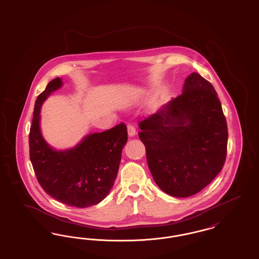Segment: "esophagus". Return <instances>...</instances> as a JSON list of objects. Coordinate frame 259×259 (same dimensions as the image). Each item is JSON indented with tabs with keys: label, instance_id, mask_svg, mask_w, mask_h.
I'll list each match as a JSON object with an SVG mask.
<instances>
[{
	"label": "esophagus",
	"instance_id": "1",
	"mask_svg": "<svg viewBox=\"0 0 259 259\" xmlns=\"http://www.w3.org/2000/svg\"><path fill=\"white\" fill-rule=\"evenodd\" d=\"M127 132H128V136L130 137V138H133V137H135L136 136V129L135 127L133 126V125H131V124H129L128 126H127Z\"/></svg>",
	"mask_w": 259,
	"mask_h": 259
}]
</instances>
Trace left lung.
Here are the masks:
<instances>
[{"label": "left lung", "instance_id": "8db88e82", "mask_svg": "<svg viewBox=\"0 0 259 259\" xmlns=\"http://www.w3.org/2000/svg\"><path fill=\"white\" fill-rule=\"evenodd\" d=\"M155 184L172 197L192 196L222 171L227 124L213 87L197 73L185 78L182 94L141 121Z\"/></svg>", "mask_w": 259, "mask_h": 259}]
</instances>
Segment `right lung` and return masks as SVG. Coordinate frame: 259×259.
I'll use <instances>...</instances> for the list:
<instances>
[{
    "label": "right lung",
    "instance_id": "right-lung-1",
    "mask_svg": "<svg viewBox=\"0 0 259 259\" xmlns=\"http://www.w3.org/2000/svg\"><path fill=\"white\" fill-rule=\"evenodd\" d=\"M62 87V78L56 77L37 96L29 135L30 160L49 195L69 206L87 208L103 201L111 191L127 143V128L118 124L84 136L73 148H53L41 134L40 110L44 102Z\"/></svg>",
    "mask_w": 259,
    "mask_h": 259
}]
</instances>
